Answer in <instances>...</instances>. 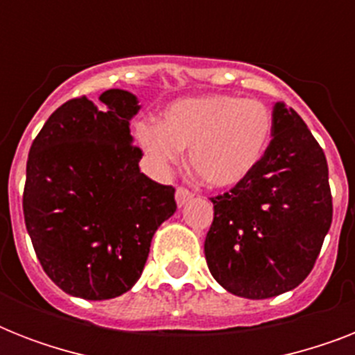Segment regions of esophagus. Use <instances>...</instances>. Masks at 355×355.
Returning a JSON list of instances; mask_svg holds the SVG:
<instances>
[{"instance_id": "esophagus-1", "label": "esophagus", "mask_w": 355, "mask_h": 355, "mask_svg": "<svg viewBox=\"0 0 355 355\" xmlns=\"http://www.w3.org/2000/svg\"><path fill=\"white\" fill-rule=\"evenodd\" d=\"M191 197H193V193H191L189 189L182 188V186H180V188H177L175 199H177V205L178 206H184V205H186V202H189V200H191Z\"/></svg>"}]
</instances>
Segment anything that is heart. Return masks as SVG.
Returning <instances> with one entry per match:
<instances>
[{
    "label": "heart",
    "mask_w": 355,
    "mask_h": 355,
    "mask_svg": "<svg viewBox=\"0 0 355 355\" xmlns=\"http://www.w3.org/2000/svg\"><path fill=\"white\" fill-rule=\"evenodd\" d=\"M272 134V112L258 99L237 96L188 97L173 103L160 123L139 121L136 139L158 173L189 164L210 188H234L263 158Z\"/></svg>",
    "instance_id": "b5f03b06"
}]
</instances>
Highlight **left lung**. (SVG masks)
<instances>
[{
    "instance_id": "obj_1",
    "label": "left lung",
    "mask_w": 355,
    "mask_h": 355,
    "mask_svg": "<svg viewBox=\"0 0 355 355\" xmlns=\"http://www.w3.org/2000/svg\"><path fill=\"white\" fill-rule=\"evenodd\" d=\"M272 139L243 182L211 197L205 256L211 276L243 298H270L311 272L331 225L328 164L306 123L272 107Z\"/></svg>"
}]
</instances>
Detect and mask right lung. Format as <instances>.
Segmentation results:
<instances>
[{
  "mask_svg": "<svg viewBox=\"0 0 355 355\" xmlns=\"http://www.w3.org/2000/svg\"><path fill=\"white\" fill-rule=\"evenodd\" d=\"M64 103L29 150L25 227L46 275L64 293L108 300L138 282L150 239L177 210L175 188L139 171L130 119L138 97L103 92Z\"/></svg>",
  "mask_w": 355,
  "mask_h": 355,
  "instance_id": "add662e5",
  "label": "right lung"
}]
</instances>
